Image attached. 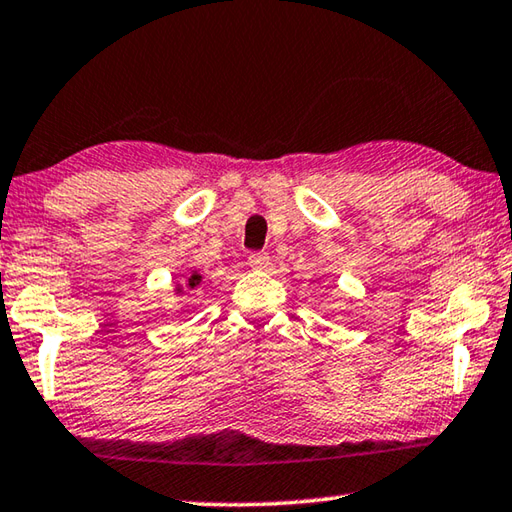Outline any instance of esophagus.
I'll return each mask as SVG.
<instances>
[{
    "instance_id": "34e87169",
    "label": "esophagus",
    "mask_w": 512,
    "mask_h": 512,
    "mask_svg": "<svg viewBox=\"0 0 512 512\" xmlns=\"http://www.w3.org/2000/svg\"><path fill=\"white\" fill-rule=\"evenodd\" d=\"M267 263H270V254L267 251H254V254H249V265L254 270H265Z\"/></svg>"
}]
</instances>
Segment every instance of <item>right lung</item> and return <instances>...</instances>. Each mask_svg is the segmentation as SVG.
Listing matches in <instances>:
<instances>
[{"mask_svg":"<svg viewBox=\"0 0 512 512\" xmlns=\"http://www.w3.org/2000/svg\"><path fill=\"white\" fill-rule=\"evenodd\" d=\"M200 283H202V274L200 272H191V276H188V279H186V288L195 290ZM177 292H182V288H179V285H177Z\"/></svg>","mask_w":512,"mask_h":512,"instance_id":"right-lung-1","label":"right lung"}]
</instances>
